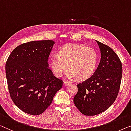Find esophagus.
<instances>
[{
    "label": "esophagus",
    "instance_id": "1",
    "mask_svg": "<svg viewBox=\"0 0 131 131\" xmlns=\"http://www.w3.org/2000/svg\"><path fill=\"white\" fill-rule=\"evenodd\" d=\"M71 83V82H69V81H64V82H63V84H64V85L66 86V85H68L70 84Z\"/></svg>",
    "mask_w": 131,
    "mask_h": 131
}]
</instances>
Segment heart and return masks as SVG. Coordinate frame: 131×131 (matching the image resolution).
I'll return each mask as SVG.
<instances>
[{"label":"heart","mask_w":131,"mask_h":131,"mask_svg":"<svg viewBox=\"0 0 131 131\" xmlns=\"http://www.w3.org/2000/svg\"><path fill=\"white\" fill-rule=\"evenodd\" d=\"M97 53L93 48L82 45L68 44L51 57L50 65L54 75L62 76L67 71L70 79L84 80L93 74L97 63Z\"/></svg>","instance_id":"obj_1"}]
</instances>
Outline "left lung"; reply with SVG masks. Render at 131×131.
Instances as JSON below:
<instances>
[{"mask_svg": "<svg viewBox=\"0 0 131 131\" xmlns=\"http://www.w3.org/2000/svg\"><path fill=\"white\" fill-rule=\"evenodd\" d=\"M101 60L93 75L77 84L73 97L77 108L84 115L94 116L106 110L116 99L122 76V65L118 56L107 45L97 41Z\"/></svg>", "mask_w": 131, "mask_h": 131, "instance_id": "obj_1", "label": "left lung"}]
</instances>
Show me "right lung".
<instances>
[{"label":"right lung","mask_w":131,"mask_h":131,"mask_svg":"<svg viewBox=\"0 0 131 131\" xmlns=\"http://www.w3.org/2000/svg\"><path fill=\"white\" fill-rule=\"evenodd\" d=\"M53 40L33 41L14 49L5 69L10 97L19 109L31 115L46 110L63 81L49 68Z\"/></svg>","instance_id":"1"}]
</instances>
